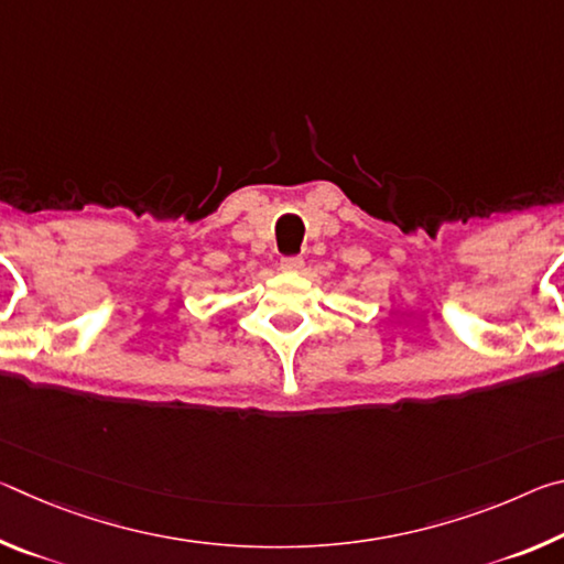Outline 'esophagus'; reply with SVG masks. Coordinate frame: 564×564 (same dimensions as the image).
<instances>
[{
	"instance_id": "obj_1",
	"label": "esophagus",
	"mask_w": 564,
	"mask_h": 564,
	"mask_svg": "<svg viewBox=\"0 0 564 564\" xmlns=\"http://www.w3.org/2000/svg\"><path fill=\"white\" fill-rule=\"evenodd\" d=\"M303 269L301 256H289V259H281V271L285 273H299Z\"/></svg>"
}]
</instances>
